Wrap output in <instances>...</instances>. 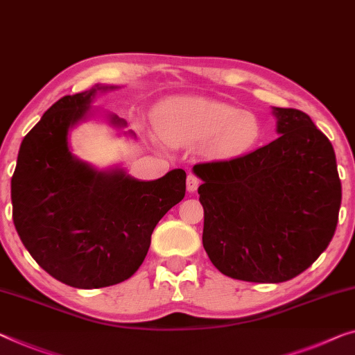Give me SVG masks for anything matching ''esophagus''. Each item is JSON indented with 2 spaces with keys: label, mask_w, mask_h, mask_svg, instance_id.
I'll return each instance as SVG.
<instances>
[{
  "label": "esophagus",
  "mask_w": 355,
  "mask_h": 355,
  "mask_svg": "<svg viewBox=\"0 0 355 355\" xmlns=\"http://www.w3.org/2000/svg\"><path fill=\"white\" fill-rule=\"evenodd\" d=\"M199 184H200V180H199L198 177H194V175H188V178H187V189H188L189 193L196 191V189H198Z\"/></svg>",
  "instance_id": "obj_1"
}]
</instances>
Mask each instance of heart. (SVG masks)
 <instances>
[{"label": "heart", "instance_id": "1", "mask_svg": "<svg viewBox=\"0 0 355 355\" xmlns=\"http://www.w3.org/2000/svg\"><path fill=\"white\" fill-rule=\"evenodd\" d=\"M157 135L172 146L204 141V153L215 159L239 157L253 150L263 135L255 113L204 97H175L153 116Z\"/></svg>", "mask_w": 355, "mask_h": 355}]
</instances>
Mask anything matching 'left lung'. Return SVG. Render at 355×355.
<instances>
[{"mask_svg":"<svg viewBox=\"0 0 355 355\" xmlns=\"http://www.w3.org/2000/svg\"><path fill=\"white\" fill-rule=\"evenodd\" d=\"M279 137L236 159L196 164L202 244L225 276L279 284L329 247L341 205L330 140L300 110L272 107Z\"/></svg>","mask_w":355,"mask_h":355,"instance_id":"obj_1","label":"left lung"}]
</instances>
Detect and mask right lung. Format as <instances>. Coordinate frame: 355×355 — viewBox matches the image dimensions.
Masks as SVG:
<instances>
[{"instance_id": "add662e5", "label": "right lung", "mask_w": 355, "mask_h": 355, "mask_svg": "<svg viewBox=\"0 0 355 355\" xmlns=\"http://www.w3.org/2000/svg\"><path fill=\"white\" fill-rule=\"evenodd\" d=\"M114 89L95 84L52 105L22 140L10 180L20 241L47 274L76 288L129 279L145 260L157 221L187 191L183 168L141 182L119 166L98 171L73 155L70 132L92 114L97 94ZM107 121L114 129L127 125L113 113Z\"/></svg>"}]
</instances>
